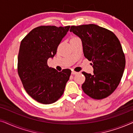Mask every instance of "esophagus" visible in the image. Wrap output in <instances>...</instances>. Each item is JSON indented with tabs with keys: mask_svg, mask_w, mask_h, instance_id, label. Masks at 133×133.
<instances>
[{
	"mask_svg": "<svg viewBox=\"0 0 133 133\" xmlns=\"http://www.w3.org/2000/svg\"><path fill=\"white\" fill-rule=\"evenodd\" d=\"M78 73L77 72H76V71H73L72 70V71H71V74H72V75H75V74H77Z\"/></svg>",
	"mask_w": 133,
	"mask_h": 133,
	"instance_id": "obj_1",
	"label": "esophagus"
}]
</instances>
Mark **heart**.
Listing matches in <instances>:
<instances>
[{
  "instance_id": "obj_1",
  "label": "heart",
  "mask_w": 133,
  "mask_h": 133,
  "mask_svg": "<svg viewBox=\"0 0 133 133\" xmlns=\"http://www.w3.org/2000/svg\"><path fill=\"white\" fill-rule=\"evenodd\" d=\"M74 38H76V37H72L71 38V39H74Z\"/></svg>"
}]
</instances>
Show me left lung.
<instances>
[{
  "label": "left lung",
  "instance_id": "1",
  "mask_svg": "<svg viewBox=\"0 0 133 133\" xmlns=\"http://www.w3.org/2000/svg\"><path fill=\"white\" fill-rule=\"evenodd\" d=\"M70 31L82 42L84 56L92 61L93 74L82 72L83 92L94 99L111 95L119 85L125 67V57L119 40L111 31L94 24L71 26Z\"/></svg>",
  "mask_w": 133,
  "mask_h": 133
}]
</instances>
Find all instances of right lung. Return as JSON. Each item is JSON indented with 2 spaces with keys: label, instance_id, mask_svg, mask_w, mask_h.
Here are the masks:
<instances>
[{
  "label": "right lung",
  "instance_id": "obj_1",
  "mask_svg": "<svg viewBox=\"0 0 133 133\" xmlns=\"http://www.w3.org/2000/svg\"><path fill=\"white\" fill-rule=\"evenodd\" d=\"M70 26H41L32 30L21 41L17 71L27 93L38 102L50 104L62 96L71 71L58 72L47 64Z\"/></svg>",
  "mask_w": 133,
  "mask_h": 133
}]
</instances>
